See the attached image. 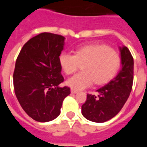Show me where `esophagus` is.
I'll list each match as a JSON object with an SVG mask.
<instances>
[{"mask_svg":"<svg viewBox=\"0 0 147 147\" xmlns=\"http://www.w3.org/2000/svg\"><path fill=\"white\" fill-rule=\"evenodd\" d=\"M71 93H72V94H77L78 91H77V90H75L73 89H71Z\"/></svg>","mask_w":147,"mask_h":147,"instance_id":"obj_1","label":"esophagus"}]
</instances>
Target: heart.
Here are the masks:
<instances>
[{"label": "heart", "instance_id": "obj_1", "mask_svg": "<svg viewBox=\"0 0 147 147\" xmlns=\"http://www.w3.org/2000/svg\"><path fill=\"white\" fill-rule=\"evenodd\" d=\"M62 69L67 75L74 73L83 64L80 73L69 78L67 85L75 90H83L95 83L102 85L113 78L120 68V57L105 45H86L77 48L75 55L62 52L59 56Z\"/></svg>", "mask_w": 147, "mask_h": 147}]
</instances>
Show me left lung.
Segmentation results:
<instances>
[{
	"instance_id": "1",
	"label": "left lung",
	"mask_w": 147,
	"mask_h": 147,
	"mask_svg": "<svg viewBox=\"0 0 147 147\" xmlns=\"http://www.w3.org/2000/svg\"><path fill=\"white\" fill-rule=\"evenodd\" d=\"M121 68L116 77L98 89L97 94H87L82 105V114L88 120L103 123L110 120L123 108L131 91L134 61L129 49L119 47Z\"/></svg>"
}]
</instances>
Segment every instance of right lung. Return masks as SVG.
<instances>
[{"label":"right lung","instance_id":"add662e5","mask_svg":"<svg viewBox=\"0 0 147 147\" xmlns=\"http://www.w3.org/2000/svg\"><path fill=\"white\" fill-rule=\"evenodd\" d=\"M65 38L42 33L23 46L16 62L13 84L16 96L26 113L38 122L54 120L61 113L70 88L59 86L61 75L59 56Z\"/></svg>","mask_w":147,"mask_h":147}]
</instances>
